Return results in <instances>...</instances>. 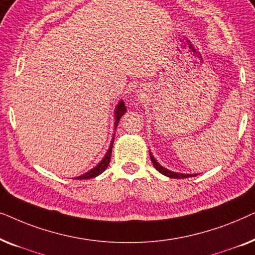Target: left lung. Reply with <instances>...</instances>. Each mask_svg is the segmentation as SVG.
I'll list each match as a JSON object with an SVG mask.
<instances>
[{
	"mask_svg": "<svg viewBox=\"0 0 255 255\" xmlns=\"http://www.w3.org/2000/svg\"><path fill=\"white\" fill-rule=\"evenodd\" d=\"M149 158H151V161L153 163V166L155 167V169L158 170V172H160L161 174H163V175H166V176H168V177H172V179H186V177H190V176L197 175V174H181V173L170 172V170L165 168V167H162L158 161H156V160L154 159V156L152 155L151 152H149Z\"/></svg>",
	"mask_w": 255,
	"mask_h": 255,
	"instance_id": "1",
	"label": "left lung"
}]
</instances>
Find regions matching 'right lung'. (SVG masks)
Returning <instances> with one entry per match:
<instances>
[{"label":"right lung","instance_id":"right-lung-1","mask_svg":"<svg viewBox=\"0 0 255 255\" xmlns=\"http://www.w3.org/2000/svg\"><path fill=\"white\" fill-rule=\"evenodd\" d=\"M125 113H127V107H125V104H124L123 101H121V102L117 104L116 110H115V116H116V122H115V127L117 128L118 122L121 121L122 116H123V115H124ZM113 144H114V138H113V140H111L110 147H109V149H108L106 156H104V158L102 159V161H101L97 166L94 167L93 169H90L89 172L85 173V174H83V175L78 176V177H76V179H78V180L92 179V177H95V176H97V175H100L101 173H103L104 170L107 169V167H108V165H109V162H110L111 152H113Z\"/></svg>","mask_w":255,"mask_h":255}]
</instances>
